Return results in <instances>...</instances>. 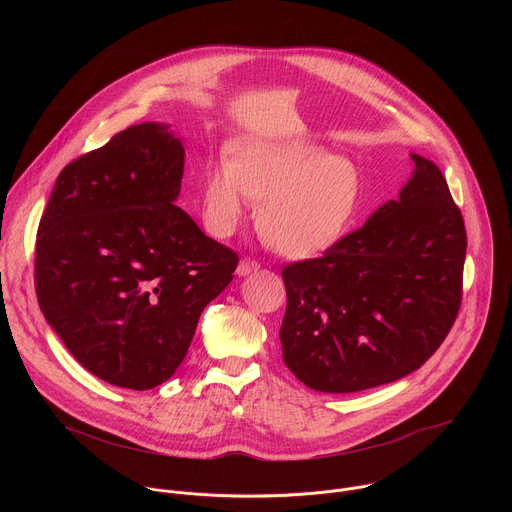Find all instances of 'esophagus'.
Segmentation results:
<instances>
[{
    "label": "esophagus",
    "mask_w": 512,
    "mask_h": 512,
    "mask_svg": "<svg viewBox=\"0 0 512 512\" xmlns=\"http://www.w3.org/2000/svg\"><path fill=\"white\" fill-rule=\"evenodd\" d=\"M257 269H259V263H257L255 259L245 257V259H241L239 265H237V275H239V277H245V275H249V273H253V271H257Z\"/></svg>",
    "instance_id": "34e87169"
}]
</instances>
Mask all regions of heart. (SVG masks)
Returning <instances> with one entry per match:
<instances>
[{
  "instance_id": "obj_1",
  "label": "heart",
  "mask_w": 512,
  "mask_h": 512,
  "mask_svg": "<svg viewBox=\"0 0 512 512\" xmlns=\"http://www.w3.org/2000/svg\"><path fill=\"white\" fill-rule=\"evenodd\" d=\"M356 166L310 141L241 137L227 164L206 170L200 210L208 233L231 237L257 204L265 241L289 259H312L348 231L360 202Z\"/></svg>"
}]
</instances>
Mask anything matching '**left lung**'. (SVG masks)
Segmentation results:
<instances>
[{
    "mask_svg": "<svg viewBox=\"0 0 512 512\" xmlns=\"http://www.w3.org/2000/svg\"><path fill=\"white\" fill-rule=\"evenodd\" d=\"M397 200L318 259L283 267V360L306 387L356 393L403 379L440 348L462 302L464 218L431 160L411 154Z\"/></svg>",
    "mask_w": 512,
    "mask_h": 512,
    "instance_id": "1",
    "label": "left lung"
}]
</instances>
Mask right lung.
<instances>
[{
    "mask_svg": "<svg viewBox=\"0 0 512 512\" xmlns=\"http://www.w3.org/2000/svg\"><path fill=\"white\" fill-rule=\"evenodd\" d=\"M182 174L170 125H131L58 174L40 218V310L68 352L115 387L166 383L239 265L176 206Z\"/></svg>",
    "mask_w": 512,
    "mask_h": 512,
    "instance_id": "add662e5",
    "label": "right lung"
}]
</instances>
